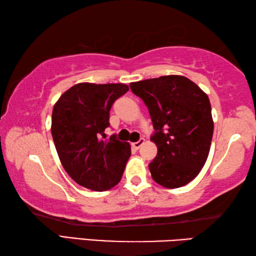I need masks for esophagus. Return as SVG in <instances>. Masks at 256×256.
<instances>
[{
  "label": "esophagus",
  "instance_id": "1",
  "mask_svg": "<svg viewBox=\"0 0 256 256\" xmlns=\"http://www.w3.org/2000/svg\"><path fill=\"white\" fill-rule=\"evenodd\" d=\"M144 144V138H140V140L138 141H136V142H133V144H131L132 146V148L133 149H136V150H138V148H140V146Z\"/></svg>",
  "mask_w": 256,
  "mask_h": 256
}]
</instances>
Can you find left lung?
Segmentation results:
<instances>
[{
    "mask_svg": "<svg viewBox=\"0 0 256 256\" xmlns=\"http://www.w3.org/2000/svg\"><path fill=\"white\" fill-rule=\"evenodd\" d=\"M132 92L148 107L158 152L149 164L154 182L177 188L201 172L210 151L214 120L206 94L190 79L164 76L132 82Z\"/></svg>",
    "mask_w": 256,
    "mask_h": 256,
    "instance_id": "left-lung-1",
    "label": "left lung"
}]
</instances>
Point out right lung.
<instances>
[{"label": "right lung", "mask_w": 256, "mask_h": 256, "mask_svg": "<svg viewBox=\"0 0 256 256\" xmlns=\"http://www.w3.org/2000/svg\"><path fill=\"white\" fill-rule=\"evenodd\" d=\"M128 92L122 84H79L60 97L52 114V136L64 170L78 184L106 190L122 178L131 156L116 134L106 138L110 110Z\"/></svg>", "instance_id": "1"}]
</instances>
